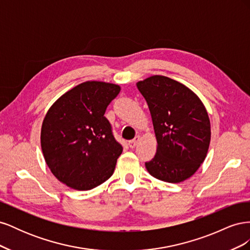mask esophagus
<instances>
[{
	"instance_id": "34e87169",
	"label": "esophagus",
	"mask_w": 250,
	"mask_h": 250,
	"mask_svg": "<svg viewBox=\"0 0 250 250\" xmlns=\"http://www.w3.org/2000/svg\"><path fill=\"white\" fill-rule=\"evenodd\" d=\"M139 141H140V137L138 135V137H135L133 140H131V141L128 142V145H129V147H130V148H134L135 146L138 145Z\"/></svg>"
}]
</instances>
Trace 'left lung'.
Here are the masks:
<instances>
[{
    "instance_id": "1",
    "label": "left lung",
    "mask_w": 250,
    "mask_h": 250,
    "mask_svg": "<svg viewBox=\"0 0 250 250\" xmlns=\"http://www.w3.org/2000/svg\"><path fill=\"white\" fill-rule=\"evenodd\" d=\"M152 118L156 154L146 163L150 175L178 184L197 171L208 154L210 123L193 90L169 77L154 75L137 83Z\"/></svg>"
}]
</instances>
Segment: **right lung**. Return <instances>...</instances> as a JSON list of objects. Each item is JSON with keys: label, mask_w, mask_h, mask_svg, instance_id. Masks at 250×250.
I'll list each match as a JSON object with an SVG mask.
<instances>
[{"label": "right lung", "mask_w": 250, "mask_h": 250, "mask_svg": "<svg viewBox=\"0 0 250 250\" xmlns=\"http://www.w3.org/2000/svg\"><path fill=\"white\" fill-rule=\"evenodd\" d=\"M120 90L108 82L80 83L58 98L42 121L44 161L53 175L74 190H92L115 171L123 148L104 113Z\"/></svg>", "instance_id": "right-lung-1"}]
</instances>
